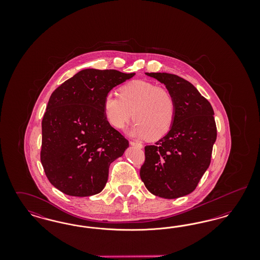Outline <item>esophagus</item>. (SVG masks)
I'll return each instance as SVG.
<instances>
[{
	"label": "esophagus",
	"instance_id": "obj_1",
	"mask_svg": "<svg viewBox=\"0 0 260 260\" xmlns=\"http://www.w3.org/2000/svg\"><path fill=\"white\" fill-rule=\"evenodd\" d=\"M129 144H131L132 146H136V147H137V148H143V145H142V144H140V143H137V142H135V141H129Z\"/></svg>",
	"mask_w": 260,
	"mask_h": 260
}]
</instances>
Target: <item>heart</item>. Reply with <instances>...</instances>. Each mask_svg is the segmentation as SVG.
<instances>
[{
    "label": "heart",
    "mask_w": 260,
    "mask_h": 260,
    "mask_svg": "<svg viewBox=\"0 0 260 260\" xmlns=\"http://www.w3.org/2000/svg\"><path fill=\"white\" fill-rule=\"evenodd\" d=\"M103 113L113 127L121 129L133 116L136 121L129 135L152 140L166 136L175 119V101L166 87L143 80L133 81L119 90V96L109 93L103 101Z\"/></svg>",
    "instance_id": "heart-1"
}]
</instances>
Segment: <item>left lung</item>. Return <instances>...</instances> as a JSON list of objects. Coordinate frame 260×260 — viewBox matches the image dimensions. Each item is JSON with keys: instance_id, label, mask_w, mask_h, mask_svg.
I'll use <instances>...</instances> for the list:
<instances>
[{"instance_id": "obj_1", "label": "left lung", "mask_w": 260, "mask_h": 260, "mask_svg": "<svg viewBox=\"0 0 260 260\" xmlns=\"http://www.w3.org/2000/svg\"><path fill=\"white\" fill-rule=\"evenodd\" d=\"M164 84L175 101L171 131L155 145L145 146L140 178L149 192L165 199L192 193L210 164L216 140L210 102L184 79L169 73H146Z\"/></svg>"}]
</instances>
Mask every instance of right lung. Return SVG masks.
Here are the masks:
<instances>
[{"label": "right lung", "instance_id": "1", "mask_svg": "<svg viewBox=\"0 0 260 260\" xmlns=\"http://www.w3.org/2000/svg\"><path fill=\"white\" fill-rule=\"evenodd\" d=\"M135 75L84 69L51 93L42 121L41 161L64 194L88 197L106 185L111 162L124 155L128 141L106 120L103 101Z\"/></svg>", "mask_w": 260, "mask_h": 260}]
</instances>
